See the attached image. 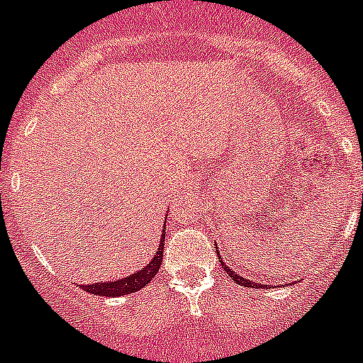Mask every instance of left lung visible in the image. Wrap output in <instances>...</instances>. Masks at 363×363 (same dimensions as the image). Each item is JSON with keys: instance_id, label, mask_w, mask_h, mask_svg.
<instances>
[{"instance_id": "8db88e82", "label": "left lung", "mask_w": 363, "mask_h": 363, "mask_svg": "<svg viewBox=\"0 0 363 363\" xmlns=\"http://www.w3.org/2000/svg\"><path fill=\"white\" fill-rule=\"evenodd\" d=\"M216 248H217V247H216ZM217 257H219V263H220V267H223V270H225V272L228 274V276L232 277V279H234V281H238V285H241V286H252V289H257V286H263V285H261V283L248 281L247 277H242V276H239L238 272H234V270L230 269L228 264L223 263V259H220V256H219V252H217Z\"/></svg>"}]
</instances>
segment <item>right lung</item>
<instances>
[{
  "label": "right lung",
  "instance_id": "add662e5",
  "mask_svg": "<svg viewBox=\"0 0 363 363\" xmlns=\"http://www.w3.org/2000/svg\"><path fill=\"white\" fill-rule=\"evenodd\" d=\"M164 238H166V232L162 230V238H160L159 250L155 252V256L150 263L144 267V269L137 270L131 276H125L122 279H116V281H104V283H93V285H80V289H84L89 294L96 296H106V298H115V296H125L131 294V292H137L140 289L147 285V283L157 276L160 264H162V252H164Z\"/></svg>",
  "mask_w": 363,
  "mask_h": 363
}]
</instances>
